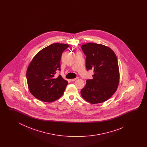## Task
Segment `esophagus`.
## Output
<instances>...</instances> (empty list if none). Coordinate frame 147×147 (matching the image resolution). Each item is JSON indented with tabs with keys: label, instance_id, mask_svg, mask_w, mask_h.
I'll use <instances>...</instances> for the list:
<instances>
[{
	"label": "esophagus",
	"instance_id": "34e87169",
	"mask_svg": "<svg viewBox=\"0 0 147 147\" xmlns=\"http://www.w3.org/2000/svg\"><path fill=\"white\" fill-rule=\"evenodd\" d=\"M77 79H78V78H74V79H70V81H75V80H76Z\"/></svg>",
	"mask_w": 147,
	"mask_h": 147
}]
</instances>
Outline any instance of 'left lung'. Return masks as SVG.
I'll return each instance as SVG.
<instances>
[{"instance_id": "8db88e82", "label": "left lung", "mask_w": 147, "mask_h": 147, "mask_svg": "<svg viewBox=\"0 0 147 147\" xmlns=\"http://www.w3.org/2000/svg\"><path fill=\"white\" fill-rule=\"evenodd\" d=\"M86 56L87 70H93L92 79L86 81L81 96L92 104L102 103L115 93L119 85V69L116 54L101 44L88 43L81 46Z\"/></svg>"}]
</instances>
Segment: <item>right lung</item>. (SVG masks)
Listing matches in <instances>:
<instances>
[{
	"label": "right lung",
	"mask_w": 147,
	"mask_h": 147,
	"mask_svg": "<svg viewBox=\"0 0 147 147\" xmlns=\"http://www.w3.org/2000/svg\"><path fill=\"white\" fill-rule=\"evenodd\" d=\"M69 45L53 44L39 51L28 66L26 77L28 88L35 98L51 102L63 96L68 81L61 75H55L60 70L62 53Z\"/></svg>",
	"instance_id": "add662e5"
}]
</instances>
